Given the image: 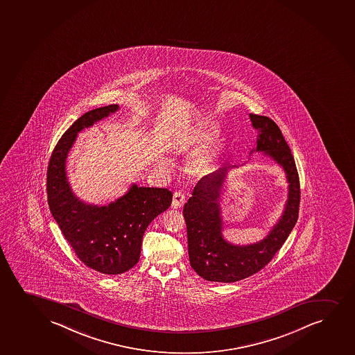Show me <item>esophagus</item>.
Segmentation results:
<instances>
[{"label": "esophagus", "mask_w": 355, "mask_h": 355, "mask_svg": "<svg viewBox=\"0 0 355 355\" xmlns=\"http://www.w3.org/2000/svg\"><path fill=\"white\" fill-rule=\"evenodd\" d=\"M185 203V196L182 192L177 191L173 193V198H172V208L178 209Z\"/></svg>", "instance_id": "esophagus-1"}]
</instances>
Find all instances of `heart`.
I'll return each mask as SVG.
<instances>
[{
    "label": "heart",
    "instance_id": "1",
    "mask_svg": "<svg viewBox=\"0 0 355 355\" xmlns=\"http://www.w3.org/2000/svg\"><path fill=\"white\" fill-rule=\"evenodd\" d=\"M216 127L210 123H205L200 130H198V137L202 139V141H209L213 139L214 135L216 134ZM216 155V150H203V152H198L196 155H193L190 162V167H191L192 172L196 175H202L205 172L209 171L210 167L213 165L214 158Z\"/></svg>",
    "mask_w": 355,
    "mask_h": 355
}]
</instances>
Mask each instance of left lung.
<instances>
[{"mask_svg": "<svg viewBox=\"0 0 355 355\" xmlns=\"http://www.w3.org/2000/svg\"><path fill=\"white\" fill-rule=\"evenodd\" d=\"M258 130L257 148L283 167L288 183V200L283 215L261 241L246 246L233 245L222 235V187L232 167H221L196 184L183 209L188 230L190 265L203 279L234 283L254 275L271 261L296 225L300 210V177L288 142L270 117L250 114ZM250 152V153H252Z\"/></svg>", "mask_w": 355, "mask_h": 355, "instance_id": "obj_1", "label": "left lung"}]
</instances>
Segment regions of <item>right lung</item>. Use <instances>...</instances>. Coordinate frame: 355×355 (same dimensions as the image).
I'll use <instances>...</instances> for the list:
<instances>
[{
	"instance_id": "right-lung-1",
	"label": "right lung",
	"mask_w": 355,
	"mask_h": 355,
	"mask_svg": "<svg viewBox=\"0 0 355 355\" xmlns=\"http://www.w3.org/2000/svg\"><path fill=\"white\" fill-rule=\"evenodd\" d=\"M117 110V105L101 107L76 120L59 139L47 167L52 216L80 261L103 275H120L138 263L145 230L172 202L170 190L137 184L107 205H88L72 192L67 158L77 134Z\"/></svg>"
}]
</instances>
